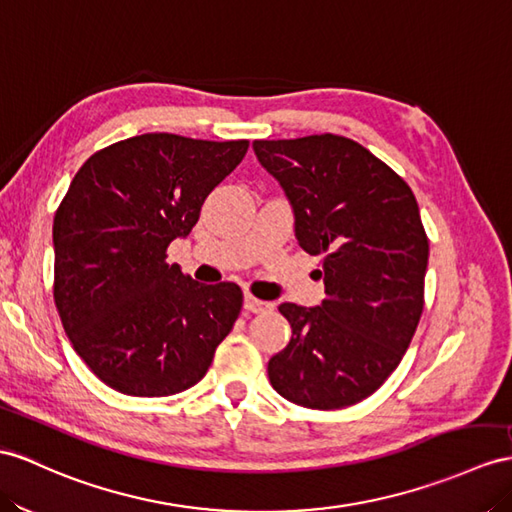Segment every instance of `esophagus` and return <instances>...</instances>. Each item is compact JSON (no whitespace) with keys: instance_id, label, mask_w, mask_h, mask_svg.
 Here are the masks:
<instances>
[{"instance_id":"1","label":"esophagus","mask_w":512,"mask_h":512,"mask_svg":"<svg viewBox=\"0 0 512 512\" xmlns=\"http://www.w3.org/2000/svg\"><path fill=\"white\" fill-rule=\"evenodd\" d=\"M247 313H269V310H273V304L269 302H263V299H258L254 295H245V302H243Z\"/></svg>"}]
</instances>
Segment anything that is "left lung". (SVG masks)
I'll return each mask as SVG.
<instances>
[{
  "label": "left lung",
  "instance_id": "obj_1",
  "mask_svg": "<svg viewBox=\"0 0 512 512\" xmlns=\"http://www.w3.org/2000/svg\"><path fill=\"white\" fill-rule=\"evenodd\" d=\"M254 152L289 197L297 241L321 256L326 284L321 306L280 304L293 336L269 360V382L304 408L363 402L400 365L421 319L430 247L417 199L339 134L254 141Z\"/></svg>",
  "mask_w": 512,
  "mask_h": 512
}]
</instances>
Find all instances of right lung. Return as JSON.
Returning a JSON list of instances; mask_svg holds the SVG:
<instances>
[{
	"instance_id": "add662e5",
	"label": "right lung",
	"mask_w": 512,
	"mask_h": 512,
	"mask_svg": "<svg viewBox=\"0 0 512 512\" xmlns=\"http://www.w3.org/2000/svg\"><path fill=\"white\" fill-rule=\"evenodd\" d=\"M249 141L149 132L99 149L54 217V302L73 350L110 389L186 391L206 376L243 306L239 284L167 263Z\"/></svg>"
}]
</instances>
